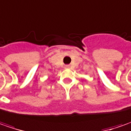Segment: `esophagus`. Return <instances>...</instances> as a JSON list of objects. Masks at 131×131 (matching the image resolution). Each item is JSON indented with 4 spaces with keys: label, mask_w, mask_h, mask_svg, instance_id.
Masks as SVG:
<instances>
[{
    "label": "esophagus",
    "mask_w": 131,
    "mask_h": 131,
    "mask_svg": "<svg viewBox=\"0 0 131 131\" xmlns=\"http://www.w3.org/2000/svg\"><path fill=\"white\" fill-rule=\"evenodd\" d=\"M65 67L66 69H69V68L70 67V65H65V67Z\"/></svg>",
    "instance_id": "obj_1"
}]
</instances>
